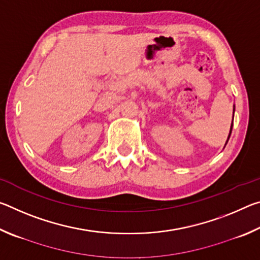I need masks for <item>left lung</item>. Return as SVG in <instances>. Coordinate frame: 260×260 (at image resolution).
I'll return each mask as SVG.
<instances>
[{"mask_svg": "<svg viewBox=\"0 0 260 260\" xmlns=\"http://www.w3.org/2000/svg\"><path fill=\"white\" fill-rule=\"evenodd\" d=\"M232 127H233V125H232ZM232 127H231V133H232ZM231 133H230V135H228V139H230V136H231ZM228 141V140H227ZM227 143V142H226Z\"/></svg>", "mask_w": 260, "mask_h": 260, "instance_id": "obj_1", "label": "left lung"}]
</instances>
